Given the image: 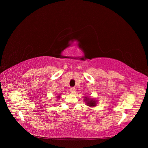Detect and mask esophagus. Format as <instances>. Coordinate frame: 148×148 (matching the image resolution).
<instances>
[{"label":"esophagus","mask_w":148,"mask_h":148,"mask_svg":"<svg viewBox=\"0 0 148 148\" xmlns=\"http://www.w3.org/2000/svg\"><path fill=\"white\" fill-rule=\"evenodd\" d=\"M70 92H71V94H74L75 92V88H71L69 89Z\"/></svg>","instance_id":"esophagus-1"}]
</instances>
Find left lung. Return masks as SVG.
Listing matches in <instances>:
<instances>
[{
  "mask_svg": "<svg viewBox=\"0 0 148 148\" xmlns=\"http://www.w3.org/2000/svg\"><path fill=\"white\" fill-rule=\"evenodd\" d=\"M84 101L86 102V104L89 107H95L97 105V101L95 99L93 98H90L88 97H84Z\"/></svg>",
  "mask_w": 148,
  "mask_h": 148,
  "instance_id": "1",
  "label": "left lung"
}]
</instances>
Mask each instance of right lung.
<instances>
[{"mask_svg": "<svg viewBox=\"0 0 148 148\" xmlns=\"http://www.w3.org/2000/svg\"><path fill=\"white\" fill-rule=\"evenodd\" d=\"M60 97H59V96H58V98H60Z\"/></svg>", "mask_w": 148, "mask_h": 148, "instance_id": "obj_1", "label": "right lung"}]
</instances>
